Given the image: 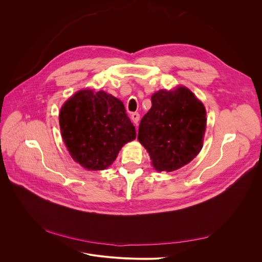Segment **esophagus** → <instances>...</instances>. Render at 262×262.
I'll use <instances>...</instances> for the list:
<instances>
[{"instance_id":"34e87169","label":"esophagus","mask_w":262,"mask_h":262,"mask_svg":"<svg viewBox=\"0 0 262 262\" xmlns=\"http://www.w3.org/2000/svg\"><path fill=\"white\" fill-rule=\"evenodd\" d=\"M132 120H133V122H134L136 125H138V122H139V120H140V115H139V113H133V114H132Z\"/></svg>"}]
</instances>
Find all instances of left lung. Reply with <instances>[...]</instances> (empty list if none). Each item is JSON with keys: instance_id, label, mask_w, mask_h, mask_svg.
<instances>
[{"instance_id": "1", "label": "left lung", "mask_w": 262, "mask_h": 262, "mask_svg": "<svg viewBox=\"0 0 262 262\" xmlns=\"http://www.w3.org/2000/svg\"><path fill=\"white\" fill-rule=\"evenodd\" d=\"M207 118L204 104L185 86L160 90L141 119L138 140L158 171H173L201 151Z\"/></svg>"}]
</instances>
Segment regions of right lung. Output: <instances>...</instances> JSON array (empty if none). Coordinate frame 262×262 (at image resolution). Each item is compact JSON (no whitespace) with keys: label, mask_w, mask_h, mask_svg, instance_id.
Here are the masks:
<instances>
[{"label":"right lung","mask_w":262,"mask_h":262,"mask_svg":"<svg viewBox=\"0 0 262 262\" xmlns=\"http://www.w3.org/2000/svg\"><path fill=\"white\" fill-rule=\"evenodd\" d=\"M59 125L71 157L89 170L107 168L137 136L123 103L103 91L73 95L60 110Z\"/></svg>","instance_id":"1"}]
</instances>
